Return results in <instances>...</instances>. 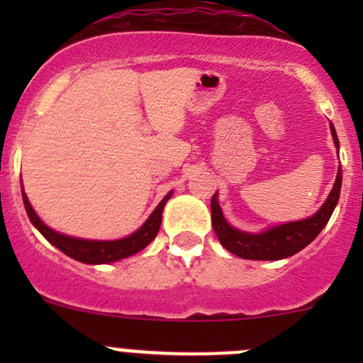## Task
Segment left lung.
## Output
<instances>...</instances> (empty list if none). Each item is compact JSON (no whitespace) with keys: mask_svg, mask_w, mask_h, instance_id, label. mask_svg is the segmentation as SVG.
Instances as JSON below:
<instances>
[{"mask_svg":"<svg viewBox=\"0 0 363 363\" xmlns=\"http://www.w3.org/2000/svg\"><path fill=\"white\" fill-rule=\"evenodd\" d=\"M330 133L332 138H334L335 149L339 152V138L332 123ZM340 184H342V170H340L339 164L334 188L328 193L325 203L318 208L316 214H313L311 218L300 219V221H290L283 223V225L270 226V228L258 233L242 232V230L230 225L225 219V216H223V211L218 202V191H216L211 200L212 226H214V232L221 246L230 252H233L235 256H240V258L265 259V262L288 258V256H294L306 246H309L316 239L318 233L327 226L328 219H330L332 212H334L335 205L339 202Z\"/></svg>","mask_w":363,"mask_h":363,"instance_id":"obj_1","label":"left lung"}]
</instances>
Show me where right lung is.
Wrapping results in <instances>:
<instances>
[{
	"mask_svg": "<svg viewBox=\"0 0 363 363\" xmlns=\"http://www.w3.org/2000/svg\"><path fill=\"white\" fill-rule=\"evenodd\" d=\"M23 184V181H21ZM23 188V186H21ZM172 193L168 191L164 195V199L158 203V207L151 212L147 219H145L144 225L133 232L131 235L124 237V239L117 240H91V239H79V237L65 235V233L56 232L50 226H47L42 219L38 218V214L35 212V208L29 203L28 196H26L23 189V202L28 212L29 221L33 223L36 230L49 240L52 246H56L57 250L63 251L65 255L69 258L77 259V262L87 263V265H104V263H112L117 259L128 258V256L135 255V252L142 251L144 247H147L149 244L155 240V237L158 235L160 226H161V214H163L164 203L170 200Z\"/></svg>",
	"mask_w": 363,
	"mask_h": 363,
	"instance_id": "obj_1",
	"label": "right lung"
}]
</instances>
